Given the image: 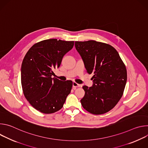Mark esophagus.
I'll use <instances>...</instances> for the list:
<instances>
[{"label":"esophagus","instance_id":"34e87169","mask_svg":"<svg viewBox=\"0 0 148 148\" xmlns=\"http://www.w3.org/2000/svg\"><path fill=\"white\" fill-rule=\"evenodd\" d=\"M80 86H81L80 84H77V83L75 82H73V89H76L77 87H79Z\"/></svg>","mask_w":148,"mask_h":148}]
</instances>
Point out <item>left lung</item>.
Here are the masks:
<instances>
[{
  "label": "left lung",
  "instance_id": "obj_1",
  "mask_svg": "<svg viewBox=\"0 0 148 148\" xmlns=\"http://www.w3.org/2000/svg\"><path fill=\"white\" fill-rule=\"evenodd\" d=\"M87 72L93 74L92 86H84L81 99L88 112L103 114L112 110L123 95L127 72L118 51L111 46L94 40L75 41Z\"/></svg>",
  "mask_w": 148,
  "mask_h": 148
}]
</instances>
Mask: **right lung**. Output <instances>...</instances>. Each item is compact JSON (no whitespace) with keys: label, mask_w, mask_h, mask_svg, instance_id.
<instances>
[{"label":"right lung","mask_w":148,"mask_h":148,"mask_svg":"<svg viewBox=\"0 0 148 148\" xmlns=\"http://www.w3.org/2000/svg\"><path fill=\"white\" fill-rule=\"evenodd\" d=\"M74 42L54 38L34 45L27 51L21 67V82L25 98L37 111L52 114L62 108L70 93L73 82L51 78L64 56Z\"/></svg>","instance_id":"obj_1"}]
</instances>
